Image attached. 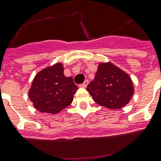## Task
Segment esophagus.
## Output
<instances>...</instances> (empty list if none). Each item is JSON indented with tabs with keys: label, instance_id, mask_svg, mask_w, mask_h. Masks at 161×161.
<instances>
[{
	"label": "esophagus",
	"instance_id": "1",
	"mask_svg": "<svg viewBox=\"0 0 161 161\" xmlns=\"http://www.w3.org/2000/svg\"><path fill=\"white\" fill-rule=\"evenodd\" d=\"M88 80H85L84 81V82H83V83H82V84H80V87L81 88H86V87H87V86H88Z\"/></svg>",
	"mask_w": 161,
	"mask_h": 161
}]
</instances>
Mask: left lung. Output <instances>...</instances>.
Here are the masks:
<instances>
[{
	"instance_id": "obj_1",
	"label": "left lung",
	"mask_w": 161,
	"mask_h": 161,
	"mask_svg": "<svg viewBox=\"0 0 161 161\" xmlns=\"http://www.w3.org/2000/svg\"><path fill=\"white\" fill-rule=\"evenodd\" d=\"M87 90L98 104L119 109L130 102L134 87L128 74L108 63L99 64L94 80L88 84Z\"/></svg>"
}]
</instances>
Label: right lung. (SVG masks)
<instances>
[{
  "mask_svg": "<svg viewBox=\"0 0 161 161\" xmlns=\"http://www.w3.org/2000/svg\"><path fill=\"white\" fill-rule=\"evenodd\" d=\"M78 88L73 78L64 76L63 64L57 63L36 74L29 98L40 112L58 114L70 105Z\"/></svg>",
  "mask_w": 161,
  "mask_h": 161,
  "instance_id": "1",
  "label": "right lung"
}]
</instances>
